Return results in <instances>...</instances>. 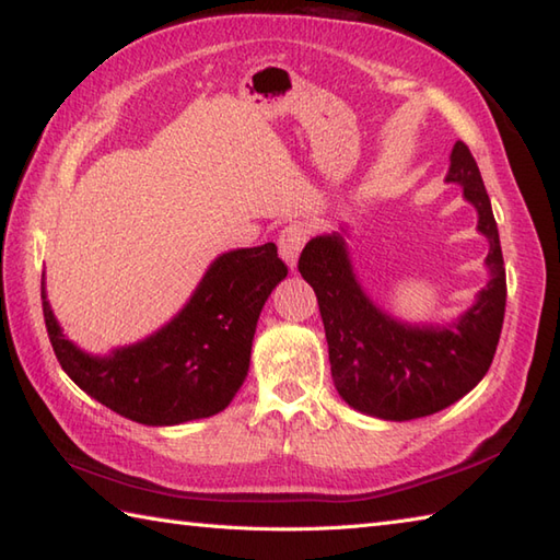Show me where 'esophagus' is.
Wrapping results in <instances>:
<instances>
[{"instance_id":"34e87169","label":"esophagus","mask_w":560,"mask_h":560,"mask_svg":"<svg viewBox=\"0 0 560 560\" xmlns=\"http://www.w3.org/2000/svg\"><path fill=\"white\" fill-rule=\"evenodd\" d=\"M307 243V229L303 223H291L279 235V255L287 261L289 269H295L301 257V249Z\"/></svg>"}]
</instances>
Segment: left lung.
<instances>
[{"label": "left lung", "mask_w": 560, "mask_h": 560, "mask_svg": "<svg viewBox=\"0 0 560 560\" xmlns=\"http://www.w3.org/2000/svg\"><path fill=\"white\" fill-rule=\"evenodd\" d=\"M445 183L459 185L477 211V231L489 241L486 287L455 319L409 323L380 307L355 273L349 223L315 235L299 271L311 283L329 343L331 377L351 409L383 421H411L447 409L477 387L501 339L505 315V267L501 237L479 165L457 141Z\"/></svg>", "instance_id": "obj_1"}]
</instances>
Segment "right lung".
<instances>
[{
	"label": "right lung",
	"instance_id": "obj_1",
	"mask_svg": "<svg viewBox=\"0 0 560 560\" xmlns=\"http://www.w3.org/2000/svg\"><path fill=\"white\" fill-rule=\"evenodd\" d=\"M287 273L273 243L229 249L163 327L108 353H91L57 323L43 271L45 327L65 373L115 413L144 425L209 419L243 387L259 313Z\"/></svg>",
	"mask_w": 560,
	"mask_h": 560
}]
</instances>
